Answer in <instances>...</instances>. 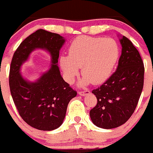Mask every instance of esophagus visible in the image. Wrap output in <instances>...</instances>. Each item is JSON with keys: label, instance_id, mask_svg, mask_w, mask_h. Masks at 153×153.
Masks as SVG:
<instances>
[{"label": "esophagus", "instance_id": "esophagus-1", "mask_svg": "<svg viewBox=\"0 0 153 153\" xmlns=\"http://www.w3.org/2000/svg\"><path fill=\"white\" fill-rule=\"evenodd\" d=\"M89 94H90L89 90H85V91H78V94L81 95V96H86V95H88Z\"/></svg>", "mask_w": 153, "mask_h": 153}]
</instances>
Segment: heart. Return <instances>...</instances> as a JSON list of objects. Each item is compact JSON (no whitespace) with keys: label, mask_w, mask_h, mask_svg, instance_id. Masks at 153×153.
Returning <instances> with one entry per match:
<instances>
[{"label":"heart","mask_w":153,"mask_h":153,"mask_svg":"<svg viewBox=\"0 0 153 153\" xmlns=\"http://www.w3.org/2000/svg\"><path fill=\"white\" fill-rule=\"evenodd\" d=\"M120 55L116 41L111 38L81 36L70 44L68 55H62L59 65L68 83H72L79 67L84 75L80 86L106 81L112 74Z\"/></svg>","instance_id":"b5f03b06"}]
</instances>
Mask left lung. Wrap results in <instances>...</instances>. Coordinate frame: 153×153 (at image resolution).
Segmentation results:
<instances>
[{"instance_id":"obj_1","label":"left lung","mask_w":153,"mask_h":153,"mask_svg":"<svg viewBox=\"0 0 153 153\" xmlns=\"http://www.w3.org/2000/svg\"><path fill=\"white\" fill-rule=\"evenodd\" d=\"M119 36L122 48L116 71L92 91L97 103L90 111L91 119L104 129L119 127L129 119L143 88L144 66L140 55L128 38Z\"/></svg>"}]
</instances>
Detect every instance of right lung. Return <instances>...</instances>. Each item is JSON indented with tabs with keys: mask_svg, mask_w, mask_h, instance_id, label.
Listing matches in <instances>:
<instances>
[{
	"mask_svg": "<svg viewBox=\"0 0 153 153\" xmlns=\"http://www.w3.org/2000/svg\"><path fill=\"white\" fill-rule=\"evenodd\" d=\"M65 42L58 34L39 29L21 43L11 61L9 83L16 107L28 125L41 131L61 126L68 102L77 95L61 76L58 66L59 51ZM37 49L49 53L51 64L36 81L31 82L21 75V67Z\"/></svg>",
	"mask_w": 153,
	"mask_h": 153,
	"instance_id": "right-lung-1",
	"label": "right lung"
}]
</instances>
